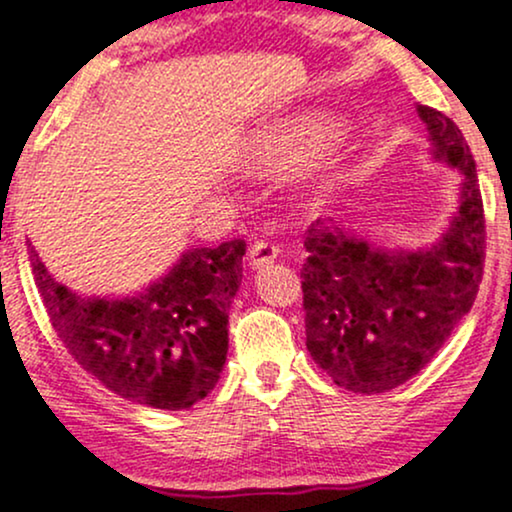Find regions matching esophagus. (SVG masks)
<instances>
[{
	"instance_id": "obj_1",
	"label": "esophagus",
	"mask_w": 512,
	"mask_h": 512,
	"mask_svg": "<svg viewBox=\"0 0 512 512\" xmlns=\"http://www.w3.org/2000/svg\"><path fill=\"white\" fill-rule=\"evenodd\" d=\"M276 255H279V248H276V245L267 243V240H257V243L250 248V267L252 269L269 267V264L276 260Z\"/></svg>"
}]
</instances>
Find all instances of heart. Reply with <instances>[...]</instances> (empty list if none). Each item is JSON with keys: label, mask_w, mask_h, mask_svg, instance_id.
<instances>
[{"label": "heart", "mask_w": 512, "mask_h": 512, "mask_svg": "<svg viewBox=\"0 0 512 512\" xmlns=\"http://www.w3.org/2000/svg\"><path fill=\"white\" fill-rule=\"evenodd\" d=\"M339 137L330 120L296 117L260 129L245 149V163L257 173H281L313 156L317 149Z\"/></svg>", "instance_id": "b5f03b06"}]
</instances>
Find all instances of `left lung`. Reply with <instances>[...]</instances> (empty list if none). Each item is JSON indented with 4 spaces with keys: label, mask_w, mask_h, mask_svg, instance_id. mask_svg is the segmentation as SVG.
Instances as JSON below:
<instances>
[{
    "label": "left lung",
    "mask_w": 512,
    "mask_h": 512,
    "mask_svg": "<svg viewBox=\"0 0 512 512\" xmlns=\"http://www.w3.org/2000/svg\"><path fill=\"white\" fill-rule=\"evenodd\" d=\"M431 154L462 173L460 207L431 248L385 250L342 228L313 223L301 269L305 346L334 380L361 395L414 378L472 310L486 257L477 166L448 115L416 105Z\"/></svg>",
    "instance_id": "8db88e82"
}]
</instances>
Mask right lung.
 Here are the masks:
<instances>
[{
    "mask_svg": "<svg viewBox=\"0 0 512 512\" xmlns=\"http://www.w3.org/2000/svg\"><path fill=\"white\" fill-rule=\"evenodd\" d=\"M52 327L81 368L115 395L187 409L214 390L228 354V308L243 279V240L182 252L170 272L125 298L79 296L28 243Z\"/></svg>",
    "mask_w": 512,
    "mask_h": 512,
    "instance_id": "1",
    "label": "right lung"
}]
</instances>
